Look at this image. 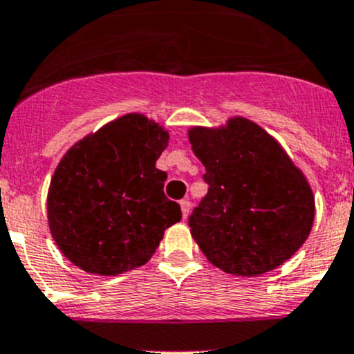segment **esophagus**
Here are the masks:
<instances>
[{"mask_svg":"<svg viewBox=\"0 0 354 354\" xmlns=\"http://www.w3.org/2000/svg\"><path fill=\"white\" fill-rule=\"evenodd\" d=\"M180 209H182V216H184V218H187L189 213H191V201H189V199H182Z\"/></svg>","mask_w":354,"mask_h":354,"instance_id":"34e87169","label":"esophagus"}]
</instances>
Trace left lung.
<instances>
[{"label":"left lung","mask_w":354,"mask_h":354,"mask_svg":"<svg viewBox=\"0 0 354 354\" xmlns=\"http://www.w3.org/2000/svg\"><path fill=\"white\" fill-rule=\"evenodd\" d=\"M189 141L208 184L189 227L209 263L254 277L288 261L310 236L315 198L282 146L241 117L191 129Z\"/></svg>","instance_id":"obj_1"}]
</instances>
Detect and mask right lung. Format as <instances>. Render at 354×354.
Wrapping results in <instances>:
<instances>
[{
    "label": "right lung",
    "mask_w": 354,
    "mask_h": 354,
    "mask_svg": "<svg viewBox=\"0 0 354 354\" xmlns=\"http://www.w3.org/2000/svg\"><path fill=\"white\" fill-rule=\"evenodd\" d=\"M169 132L129 113L66 151L48 192V222L63 254L82 270L118 275L145 265L182 218L163 192L156 160Z\"/></svg>",
    "instance_id": "add662e5"
}]
</instances>
